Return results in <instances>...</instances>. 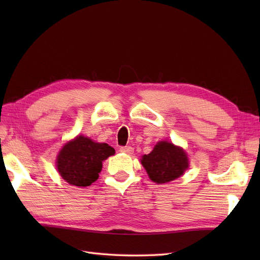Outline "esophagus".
<instances>
[{"instance_id":"34e87169","label":"esophagus","mask_w":260,"mask_h":260,"mask_svg":"<svg viewBox=\"0 0 260 260\" xmlns=\"http://www.w3.org/2000/svg\"><path fill=\"white\" fill-rule=\"evenodd\" d=\"M119 151L121 153H125V154H132V153L134 152V148L132 147V146H121L119 148Z\"/></svg>"}]
</instances>
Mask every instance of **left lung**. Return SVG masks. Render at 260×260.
Returning a JSON list of instances; mask_svg holds the SVG:
<instances>
[{
  "instance_id": "8db88e82",
  "label": "left lung",
  "mask_w": 260,
  "mask_h": 260,
  "mask_svg": "<svg viewBox=\"0 0 260 260\" xmlns=\"http://www.w3.org/2000/svg\"><path fill=\"white\" fill-rule=\"evenodd\" d=\"M141 162L150 179L156 183L178 179L189 167L184 151L169 142L157 143L150 154L142 157Z\"/></svg>"
}]
</instances>
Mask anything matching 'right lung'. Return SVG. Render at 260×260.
Here are the masks:
<instances>
[{"label":"right lung","instance_id":"1","mask_svg":"<svg viewBox=\"0 0 260 260\" xmlns=\"http://www.w3.org/2000/svg\"><path fill=\"white\" fill-rule=\"evenodd\" d=\"M114 153V148L106 143H95L88 137L78 136L60 151L58 172L70 184L89 186L98 179L104 159Z\"/></svg>","mask_w":260,"mask_h":260}]
</instances>
